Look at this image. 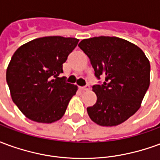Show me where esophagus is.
<instances>
[{
    "instance_id": "esophagus-1",
    "label": "esophagus",
    "mask_w": 160,
    "mask_h": 160,
    "mask_svg": "<svg viewBox=\"0 0 160 160\" xmlns=\"http://www.w3.org/2000/svg\"><path fill=\"white\" fill-rule=\"evenodd\" d=\"M80 89L81 91H87L90 89V87L89 86H85V87H80Z\"/></svg>"
}]
</instances>
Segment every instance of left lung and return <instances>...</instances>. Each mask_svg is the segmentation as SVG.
I'll return each instance as SVG.
<instances>
[{
  "label": "left lung",
  "instance_id": "8db88e82",
  "mask_svg": "<svg viewBox=\"0 0 160 160\" xmlns=\"http://www.w3.org/2000/svg\"><path fill=\"white\" fill-rule=\"evenodd\" d=\"M79 47L90 59L95 76L104 83L92 87L96 104L87 109L100 126L122 123L141 107L150 84V62L137 45L117 37L83 39Z\"/></svg>",
  "mask_w": 160,
  "mask_h": 160
}]
</instances>
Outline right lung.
<instances>
[{
	"label": "right lung",
	"mask_w": 160,
	"mask_h": 160,
	"mask_svg": "<svg viewBox=\"0 0 160 160\" xmlns=\"http://www.w3.org/2000/svg\"><path fill=\"white\" fill-rule=\"evenodd\" d=\"M78 42L73 38L43 37L23 44L12 55L6 79L13 103L30 120L51 123L65 114L78 87L59 76Z\"/></svg>",
	"instance_id": "right-lung-1"
}]
</instances>
